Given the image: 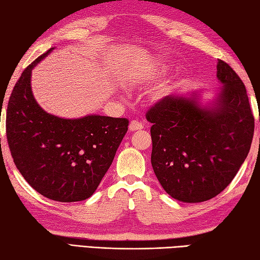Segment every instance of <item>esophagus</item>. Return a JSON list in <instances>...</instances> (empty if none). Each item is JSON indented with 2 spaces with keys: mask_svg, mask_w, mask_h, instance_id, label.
Returning <instances> with one entry per match:
<instances>
[{
  "mask_svg": "<svg viewBox=\"0 0 260 260\" xmlns=\"http://www.w3.org/2000/svg\"><path fill=\"white\" fill-rule=\"evenodd\" d=\"M128 128H129V131H131V132L140 131V129H142V128H143V125L141 124V122L136 121V120H132V121H131V124H129V126H128Z\"/></svg>",
  "mask_w": 260,
  "mask_h": 260,
  "instance_id": "34e87169",
  "label": "esophagus"
}]
</instances>
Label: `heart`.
I'll return each mask as SVG.
<instances>
[{
    "label": "heart",
    "instance_id": "obj_1",
    "mask_svg": "<svg viewBox=\"0 0 260 260\" xmlns=\"http://www.w3.org/2000/svg\"><path fill=\"white\" fill-rule=\"evenodd\" d=\"M167 71H169V67H167L166 64H158V67L155 69V72L152 73V76L155 78L161 77L166 74ZM175 88H177V83L173 81L167 82L165 85H161L155 88V89L151 91V99L152 101H155V102H161V101H164L173 93Z\"/></svg>",
    "mask_w": 260,
    "mask_h": 260
}]
</instances>
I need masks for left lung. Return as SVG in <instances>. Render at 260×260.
Segmentation results:
<instances>
[{"mask_svg": "<svg viewBox=\"0 0 260 260\" xmlns=\"http://www.w3.org/2000/svg\"><path fill=\"white\" fill-rule=\"evenodd\" d=\"M217 78L222 86L209 102L200 91L170 95L147 112L153 172L164 190L184 203L221 192L251 147L254 119L243 82L222 60Z\"/></svg>", "mask_w": 260, "mask_h": 260, "instance_id": "1", "label": "left lung"}]
</instances>
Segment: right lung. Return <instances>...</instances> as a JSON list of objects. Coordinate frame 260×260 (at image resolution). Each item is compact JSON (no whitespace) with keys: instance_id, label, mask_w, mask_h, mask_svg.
<instances>
[{"instance_id":"add662e5","label":"right lung","mask_w":260,"mask_h":260,"mask_svg":"<svg viewBox=\"0 0 260 260\" xmlns=\"http://www.w3.org/2000/svg\"><path fill=\"white\" fill-rule=\"evenodd\" d=\"M54 48L25 69L7 110V138L14 161L32 188L57 202L87 200L98 189L128 129V120L88 114L67 119L43 110L30 87L32 70Z\"/></svg>"}]
</instances>
